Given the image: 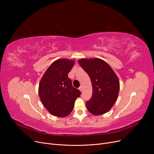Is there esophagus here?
Instances as JSON below:
<instances>
[{
	"instance_id": "34e87169",
	"label": "esophagus",
	"mask_w": 154,
	"mask_h": 154,
	"mask_svg": "<svg viewBox=\"0 0 154 154\" xmlns=\"http://www.w3.org/2000/svg\"><path fill=\"white\" fill-rule=\"evenodd\" d=\"M79 90L82 92V87L80 86V87H79Z\"/></svg>"
}]
</instances>
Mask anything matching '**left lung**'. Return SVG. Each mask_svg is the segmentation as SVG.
<instances>
[{
	"mask_svg": "<svg viewBox=\"0 0 154 154\" xmlns=\"http://www.w3.org/2000/svg\"><path fill=\"white\" fill-rule=\"evenodd\" d=\"M78 62L90 77L92 85V96L86 102L87 109L95 116L106 114L118 97L120 82L117 76L109 65L100 59H82Z\"/></svg>",
	"mask_w": 154,
	"mask_h": 154,
	"instance_id": "left-lung-1",
	"label": "left lung"
}]
</instances>
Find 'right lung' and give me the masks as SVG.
I'll list each match as a JSON object with an SVG mask.
<instances>
[{"label":"right lung","instance_id":"1","mask_svg":"<svg viewBox=\"0 0 154 154\" xmlns=\"http://www.w3.org/2000/svg\"><path fill=\"white\" fill-rule=\"evenodd\" d=\"M75 61L60 59L54 61L40 80L38 94L40 100L50 114L65 117L74 109L76 99L80 92L72 86L68 74Z\"/></svg>","mask_w":154,"mask_h":154}]
</instances>
